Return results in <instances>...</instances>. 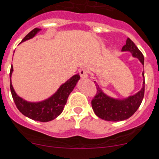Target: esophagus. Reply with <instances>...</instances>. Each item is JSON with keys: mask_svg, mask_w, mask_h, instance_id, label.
Instances as JSON below:
<instances>
[{"mask_svg": "<svg viewBox=\"0 0 159 159\" xmlns=\"http://www.w3.org/2000/svg\"><path fill=\"white\" fill-rule=\"evenodd\" d=\"M79 74L80 76H81V78H85L88 77V71L85 69H81L79 70Z\"/></svg>", "mask_w": 159, "mask_h": 159, "instance_id": "esophagus-1", "label": "esophagus"}]
</instances>
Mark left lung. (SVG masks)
Instances as JSON below:
<instances>
[{
    "instance_id": "obj_1",
    "label": "left lung",
    "mask_w": 159,
    "mask_h": 159,
    "mask_svg": "<svg viewBox=\"0 0 159 159\" xmlns=\"http://www.w3.org/2000/svg\"><path fill=\"white\" fill-rule=\"evenodd\" d=\"M122 51H130L133 57L139 58L141 63L144 65L143 55L129 38L127 39L126 44L122 48ZM143 76L144 78V71L143 72ZM144 85L145 80L143 81V88L136 94L124 100H119L111 98L104 93L97 84V93L91 101L93 110L97 116L104 120L122 121L127 120L135 113L142 103L145 90Z\"/></svg>"
}]
</instances>
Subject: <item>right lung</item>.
<instances>
[{"instance_id": "obj_1", "label": "right lung", "mask_w": 159, "mask_h": 159, "mask_svg": "<svg viewBox=\"0 0 159 159\" xmlns=\"http://www.w3.org/2000/svg\"><path fill=\"white\" fill-rule=\"evenodd\" d=\"M40 30L39 28H35L31 31L23 39L21 43L33 38ZM12 71H13V68L12 65L9 74L10 89H11L16 106L23 115L31 120L40 121V122H48V121L52 120L62 113L70 93L72 92L77 82L80 79L79 74H75L68 81H66L64 84H62L57 90V92L48 99L40 101V102H28L16 93L15 90L12 87V81H11Z\"/></svg>"}]
</instances>
